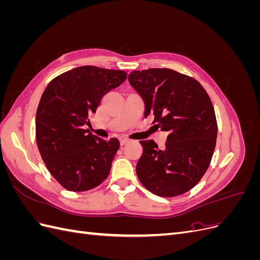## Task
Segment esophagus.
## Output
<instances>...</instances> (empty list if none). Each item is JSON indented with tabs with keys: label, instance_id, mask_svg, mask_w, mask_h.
Here are the masks:
<instances>
[{
	"label": "esophagus",
	"instance_id": "1",
	"mask_svg": "<svg viewBox=\"0 0 260 260\" xmlns=\"http://www.w3.org/2000/svg\"><path fill=\"white\" fill-rule=\"evenodd\" d=\"M129 142H130V140L127 139V138L120 139V145H121V146H123V145H125V144H128Z\"/></svg>",
	"mask_w": 260,
	"mask_h": 260
}]
</instances>
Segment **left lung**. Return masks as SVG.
Returning a JSON list of instances; mask_svg holds the SVG:
<instances>
[{
  "label": "left lung",
  "mask_w": 260,
  "mask_h": 260,
  "mask_svg": "<svg viewBox=\"0 0 260 260\" xmlns=\"http://www.w3.org/2000/svg\"><path fill=\"white\" fill-rule=\"evenodd\" d=\"M130 84L145 104L144 116L167 131L166 147L140 141L137 176L149 192L174 198L190 191L205 174L217 139V120L207 92L193 78L167 68L135 70Z\"/></svg>",
  "instance_id": "left-lung-1"
}]
</instances>
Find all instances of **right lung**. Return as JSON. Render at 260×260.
I'll use <instances>...</instances> for the list:
<instances>
[{"label": "right lung", "mask_w": 260, "mask_h": 260, "mask_svg": "<svg viewBox=\"0 0 260 260\" xmlns=\"http://www.w3.org/2000/svg\"><path fill=\"white\" fill-rule=\"evenodd\" d=\"M122 70L82 66L57 76L44 90L36 115V139L46 168L73 192L100 185L108 177L119 141L92 135L89 116L106 93L119 86Z\"/></svg>", "instance_id": "add662e5"}]
</instances>
